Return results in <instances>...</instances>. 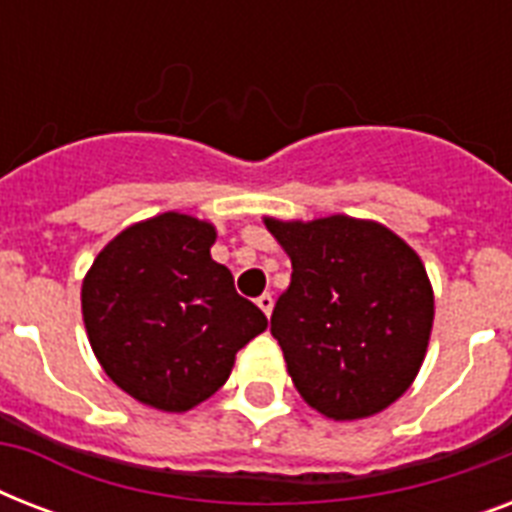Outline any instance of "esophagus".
<instances>
[{"mask_svg":"<svg viewBox=\"0 0 512 512\" xmlns=\"http://www.w3.org/2000/svg\"><path fill=\"white\" fill-rule=\"evenodd\" d=\"M257 308L265 313V316H271L273 311V297L271 295H260L257 297Z\"/></svg>","mask_w":512,"mask_h":512,"instance_id":"1","label":"esophagus"}]
</instances>
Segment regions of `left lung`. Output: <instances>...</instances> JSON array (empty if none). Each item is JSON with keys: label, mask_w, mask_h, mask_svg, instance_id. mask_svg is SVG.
I'll return each instance as SVG.
<instances>
[{"label": "left lung", "mask_w": 512, "mask_h": 512, "mask_svg": "<svg viewBox=\"0 0 512 512\" xmlns=\"http://www.w3.org/2000/svg\"><path fill=\"white\" fill-rule=\"evenodd\" d=\"M263 223L292 260L271 332L297 393L335 422L385 412L428 353L436 303L420 255L377 220Z\"/></svg>", "instance_id": "1"}]
</instances>
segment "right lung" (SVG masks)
Here are the masks:
<instances>
[{
  "label": "right lung",
  "mask_w": 512,
  "mask_h": 512,
  "mask_svg": "<svg viewBox=\"0 0 512 512\" xmlns=\"http://www.w3.org/2000/svg\"><path fill=\"white\" fill-rule=\"evenodd\" d=\"M215 225L162 212L127 225L82 281L92 353L111 380L159 412H188L215 396L233 361L268 319L215 263Z\"/></svg>",
  "instance_id": "obj_1"
}]
</instances>
